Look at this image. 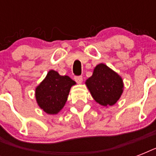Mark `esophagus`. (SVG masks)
<instances>
[{
  "label": "esophagus",
  "mask_w": 156,
  "mask_h": 156,
  "mask_svg": "<svg viewBox=\"0 0 156 156\" xmlns=\"http://www.w3.org/2000/svg\"><path fill=\"white\" fill-rule=\"evenodd\" d=\"M74 80L76 81V83L80 84L83 82V77L82 76H76V77H74Z\"/></svg>",
  "instance_id": "34e87169"
}]
</instances>
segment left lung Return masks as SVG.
Listing matches in <instances>:
<instances>
[{"instance_id": "8db88e82", "label": "left lung", "mask_w": 156, "mask_h": 156, "mask_svg": "<svg viewBox=\"0 0 156 156\" xmlns=\"http://www.w3.org/2000/svg\"><path fill=\"white\" fill-rule=\"evenodd\" d=\"M85 84L95 102L105 107L116 104L124 90L122 78L103 63L95 66Z\"/></svg>"}]
</instances>
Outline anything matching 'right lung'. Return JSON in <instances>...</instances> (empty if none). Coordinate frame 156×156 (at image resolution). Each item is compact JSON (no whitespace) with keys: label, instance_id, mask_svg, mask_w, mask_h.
Here are the masks:
<instances>
[{"label":"right lung","instance_id":"right-lung-1","mask_svg":"<svg viewBox=\"0 0 156 156\" xmlns=\"http://www.w3.org/2000/svg\"><path fill=\"white\" fill-rule=\"evenodd\" d=\"M75 84L69 76H61L51 69L35 88L38 105L47 114H57L65 106L71 87Z\"/></svg>","mask_w":156,"mask_h":156}]
</instances>
